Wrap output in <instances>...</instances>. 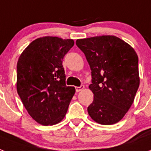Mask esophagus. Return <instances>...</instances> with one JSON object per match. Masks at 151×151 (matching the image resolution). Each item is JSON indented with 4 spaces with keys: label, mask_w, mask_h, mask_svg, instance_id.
Segmentation results:
<instances>
[{
    "label": "esophagus",
    "mask_w": 151,
    "mask_h": 151,
    "mask_svg": "<svg viewBox=\"0 0 151 151\" xmlns=\"http://www.w3.org/2000/svg\"><path fill=\"white\" fill-rule=\"evenodd\" d=\"M83 89H84V86L83 85H81L80 86H76V92H80L82 91Z\"/></svg>",
    "instance_id": "esophagus-1"
}]
</instances>
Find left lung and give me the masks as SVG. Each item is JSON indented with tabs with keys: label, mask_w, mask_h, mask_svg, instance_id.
<instances>
[{
	"label": "left lung",
	"mask_w": 151,
	"mask_h": 151,
	"mask_svg": "<svg viewBox=\"0 0 151 151\" xmlns=\"http://www.w3.org/2000/svg\"><path fill=\"white\" fill-rule=\"evenodd\" d=\"M91 70L89 88L94 100L87 108L97 123L119 122L132 105L139 86L137 53L129 44L113 35L76 40Z\"/></svg>",
	"instance_id": "obj_1"
}]
</instances>
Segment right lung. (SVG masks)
<instances>
[{
    "mask_svg": "<svg viewBox=\"0 0 151 151\" xmlns=\"http://www.w3.org/2000/svg\"><path fill=\"white\" fill-rule=\"evenodd\" d=\"M72 39L45 36L34 40L19 57L16 89L29 115L42 125L64 119L76 92L65 84L63 58Z\"/></svg>",
    "mask_w": 151,
    "mask_h": 151,
    "instance_id": "right-lung-1",
    "label": "right lung"
}]
</instances>
